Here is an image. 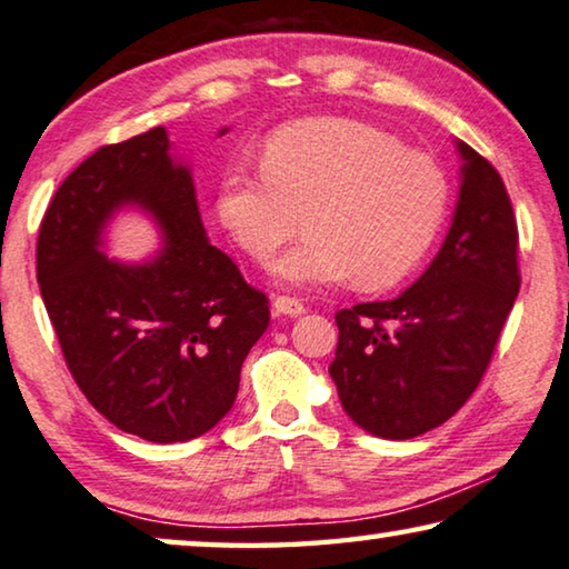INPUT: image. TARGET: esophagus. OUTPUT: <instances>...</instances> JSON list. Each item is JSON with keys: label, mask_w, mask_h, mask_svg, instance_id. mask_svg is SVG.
<instances>
[{"label": "esophagus", "mask_w": 569, "mask_h": 569, "mask_svg": "<svg viewBox=\"0 0 569 569\" xmlns=\"http://www.w3.org/2000/svg\"><path fill=\"white\" fill-rule=\"evenodd\" d=\"M272 308L277 315H290V318H297V315L305 312V305L290 295H277Z\"/></svg>", "instance_id": "1"}]
</instances>
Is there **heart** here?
<instances>
[{
	"label": "heart",
	"mask_w": 569,
	"mask_h": 569,
	"mask_svg": "<svg viewBox=\"0 0 569 569\" xmlns=\"http://www.w3.org/2000/svg\"><path fill=\"white\" fill-rule=\"evenodd\" d=\"M448 208V178L430 154L353 119L318 117L267 139L261 170H229L216 216L249 259H272L300 226L308 236L274 264L292 287L397 284L422 261Z\"/></svg>",
	"instance_id": "obj_1"
}]
</instances>
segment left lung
Masks as SVG:
<instances>
[{
    "label": "left lung",
    "mask_w": 569,
    "mask_h": 569,
    "mask_svg": "<svg viewBox=\"0 0 569 569\" xmlns=\"http://www.w3.org/2000/svg\"><path fill=\"white\" fill-rule=\"evenodd\" d=\"M452 226L425 274L395 300L338 310L333 376L366 432L409 440L458 412L491 363L521 287L519 229L501 174L458 142Z\"/></svg>",
    "instance_id": "1"
}]
</instances>
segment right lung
Masks as SVG:
<instances>
[{"instance_id": "right-lung-1", "label": "right lung", "mask_w": 569, "mask_h": 569, "mask_svg": "<svg viewBox=\"0 0 569 569\" xmlns=\"http://www.w3.org/2000/svg\"><path fill=\"white\" fill-rule=\"evenodd\" d=\"M142 204L166 249L144 266L98 251L112 211ZM38 282L78 389L119 430L186 442L233 407L269 300L208 243L186 164L162 127L107 144L56 190L38 233Z\"/></svg>"}]
</instances>
